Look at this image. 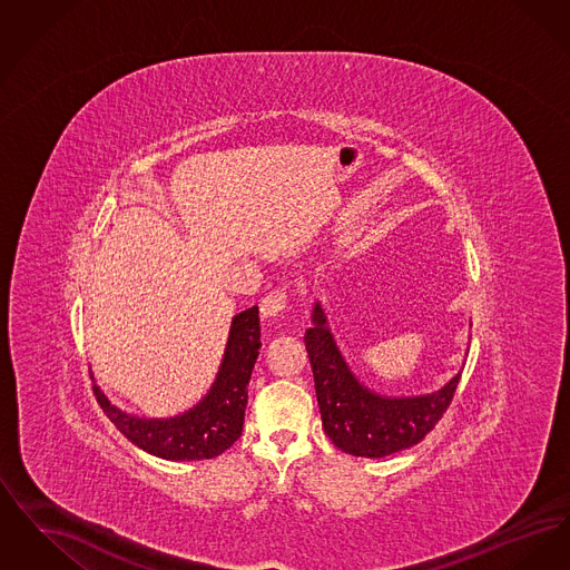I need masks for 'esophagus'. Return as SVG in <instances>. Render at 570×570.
I'll return each mask as SVG.
<instances>
[{"instance_id":"1","label":"esophagus","mask_w":570,"mask_h":570,"mask_svg":"<svg viewBox=\"0 0 570 570\" xmlns=\"http://www.w3.org/2000/svg\"><path fill=\"white\" fill-rule=\"evenodd\" d=\"M288 307V301L284 293H269L267 297L261 301V314L263 318H269V321H277Z\"/></svg>"}]
</instances>
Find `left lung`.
I'll list each match as a JSON object with an SVG mask.
<instances>
[{"label": "left lung", "mask_w": 570, "mask_h": 570, "mask_svg": "<svg viewBox=\"0 0 570 570\" xmlns=\"http://www.w3.org/2000/svg\"><path fill=\"white\" fill-rule=\"evenodd\" d=\"M323 430L337 449L356 458H386L421 442L451 404L461 370L432 393L384 395L356 379L340 351L325 307H312L305 331Z\"/></svg>", "instance_id": "obj_1"}]
</instances>
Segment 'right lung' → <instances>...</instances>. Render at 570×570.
<instances>
[{"label": "right lung", "mask_w": 570, "mask_h": 570, "mask_svg": "<svg viewBox=\"0 0 570 570\" xmlns=\"http://www.w3.org/2000/svg\"><path fill=\"white\" fill-rule=\"evenodd\" d=\"M261 348L258 305L233 316L216 379L194 406L149 419L115 406L96 384V397L115 428L138 449L168 461L212 460L244 432L247 384Z\"/></svg>", "instance_id": "add662e5"}]
</instances>
